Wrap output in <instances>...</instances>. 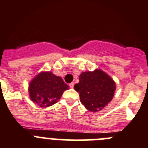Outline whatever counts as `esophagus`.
I'll list each match as a JSON object with an SVG mask.
<instances>
[{
    "mask_svg": "<svg viewBox=\"0 0 148 148\" xmlns=\"http://www.w3.org/2000/svg\"><path fill=\"white\" fill-rule=\"evenodd\" d=\"M69 86H70V88H73V87H74V83H73V82L70 83V85H69Z\"/></svg>",
    "mask_w": 148,
    "mask_h": 148,
    "instance_id": "esophagus-1",
    "label": "esophagus"
}]
</instances>
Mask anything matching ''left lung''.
<instances>
[{
  "mask_svg": "<svg viewBox=\"0 0 148 148\" xmlns=\"http://www.w3.org/2000/svg\"><path fill=\"white\" fill-rule=\"evenodd\" d=\"M74 88L80 94L81 104L88 110L97 112L112 100L115 84L106 73L96 70L81 73Z\"/></svg>",
  "mask_w": 148,
  "mask_h": 148,
  "instance_id": "1",
  "label": "left lung"
}]
</instances>
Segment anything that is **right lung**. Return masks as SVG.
<instances>
[{"instance_id":"add662e5","label":"right lung","mask_w":148,"mask_h":148,"mask_svg":"<svg viewBox=\"0 0 148 148\" xmlns=\"http://www.w3.org/2000/svg\"><path fill=\"white\" fill-rule=\"evenodd\" d=\"M68 86L60 77L50 72L38 75L29 86L31 99L40 107H49L55 104L62 95Z\"/></svg>"}]
</instances>
